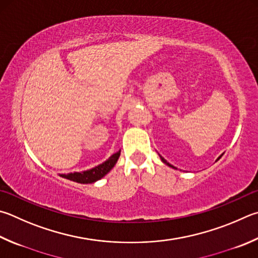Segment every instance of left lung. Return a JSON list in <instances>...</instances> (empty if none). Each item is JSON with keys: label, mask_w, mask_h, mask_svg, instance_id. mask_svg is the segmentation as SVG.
<instances>
[{"label": "left lung", "mask_w": 258, "mask_h": 258, "mask_svg": "<svg viewBox=\"0 0 258 258\" xmlns=\"http://www.w3.org/2000/svg\"><path fill=\"white\" fill-rule=\"evenodd\" d=\"M160 158H161V160H162V161H163V162H165V163H167V165H168V166H170V167H172V166H171V165H169V163H168V162H167V161H166V160H165V159H163V158H162V157H160Z\"/></svg>", "instance_id": "obj_1"}]
</instances>
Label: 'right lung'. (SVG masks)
Wrapping results in <instances>:
<instances>
[{"label": "right lung", "instance_id": "obj_1", "mask_svg": "<svg viewBox=\"0 0 258 258\" xmlns=\"http://www.w3.org/2000/svg\"><path fill=\"white\" fill-rule=\"evenodd\" d=\"M119 156H120V150L118 152L114 153L108 160L105 161L104 163H101L99 166L92 168L90 170H87L83 172H73V174L60 175V176L64 178H68L70 180L81 182V184H90V182L96 181L98 179H100L101 177H104L107 172H108L111 168L115 166V163L117 162V160H118Z\"/></svg>", "mask_w": 258, "mask_h": 258}]
</instances>
